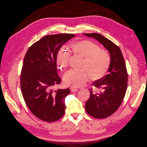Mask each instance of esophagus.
Returning a JSON list of instances; mask_svg holds the SVG:
<instances>
[{
  "label": "esophagus",
  "instance_id": "34e87169",
  "mask_svg": "<svg viewBox=\"0 0 147 147\" xmlns=\"http://www.w3.org/2000/svg\"><path fill=\"white\" fill-rule=\"evenodd\" d=\"M70 90H71V91L72 92H76L78 91V89L76 88H75V87H71V88H70Z\"/></svg>",
  "mask_w": 147,
  "mask_h": 147
}]
</instances>
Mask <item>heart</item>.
Instances as JSON below:
<instances>
[{
	"label": "heart",
	"instance_id": "obj_1",
	"mask_svg": "<svg viewBox=\"0 0 147 147\" xmlns=\"http://www.w3.org/2000/svg\"><path fill=\"white\" fill-rule=\"evenodd\" d=\"M72 51L84 58L82 69H71L64 76L65 84L74 87L84 86L90 77L94 81L102 79L106 75L110 65L111 57L105 49L89 40H81L71 45ZM70 54L65 50H59L56 55V63L61 70L69 65Z\"/></svg>",
	"mask_w": 147,
	"mask_h": 147
}]
</instances>
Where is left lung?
Returning a JSON list of instances; mask_svg holds the SVG:
<instances>
[{
    "instance_id": "8db88e82",
    "label": "left lung",
    "mask_w": 147,
    "mask_h": 147,
    "mask_svg": "<svg viewBox=\"0 0 147 147\" xmlns=\"http://www.w3.org/2000/svg\"><path fill=\"white\" fill-rule=\"evenodd\" d=\"M84 34L102 44L111 55L108 74L92 84L99 92H94L92 88L89 89L90 95L85 107L90 116L99 119L105 118L115 113L124 99L128 80L126 66L120 48L111 40L99 33Z\"/></svg>"
}]
</instances>
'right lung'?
Here are the masks:
<instances>
[{"instance_id": "1", "label": "right lung", "mask_w": 147, "mask_h": 147, "mask_svg": "<svg viewBox=\"0 0 147 147\" xmlns=\"http://www.w3.org/2000/svg\"><path fill=\"white\" fill-rule=\"evenodd\" d=\"M75 36L68 33L45 36L32 45L24 56L21 90L32 113L44 121H57L65 114V99L70 90L53 89L61 81L57 72L56 55L63 44Z\"/></svg>"}]
</instances>
